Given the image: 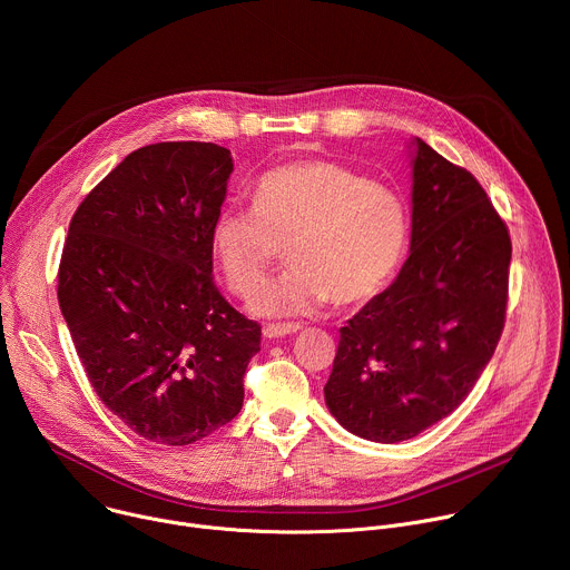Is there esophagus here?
Wrapping results in <instances>:
<instances>
[{
  "instance_id": "1",
  "label": "esophagus",
  "mask_w": 570,
  "mask_h": 570,
  "mask_svg": "<svg viewBox=\"0 0 570 570\" xmlns=\"http://www.w3.org/2000/svg\"><path fill=\"white\" fill-rule=\"evenodd\" d=\"M302 330L299 322H286V324H266L264 336L266 338H284L291 334H297Z\"/></svg>"
}]
</instances>
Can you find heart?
<instances>
[{"mask_svg":"<svg viewBox=\"0 0 570 570\" xmlns=\"http://www.w3.org/2000/svg\"><path fill=\"white\" fill-rule=\"evenodd\" d=\"M255 209H223L209 232L227 286L250 297L279 262L293 264L250 311L306 315L320 306L356 308L394 277L409 248L411 218L401 194L330 159L282 165L255 187Z\"/></svg>","mask_w":570,"mask_h":570,"instance_id":"1","label":"heart"}]
</instances>
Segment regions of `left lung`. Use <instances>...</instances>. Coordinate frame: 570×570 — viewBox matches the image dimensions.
<instances>
[{
	"instance_id": "1",
	"label": "left lung",
	"mask_w": 570,
	"mask_h": 570,
	"mask_svg": "<svg viewBox=\"0 0 570 570\" xmlns=\"http://www.w3.org/2000/svg\"><path fill=\"white\" fill-rule=\"evenodd\" d=\"M411 255L341 330L324 403L350 433L411 440L451 415L505 322L512 243L478 180L411 144Z\"/></svg>"
}]
</instances>
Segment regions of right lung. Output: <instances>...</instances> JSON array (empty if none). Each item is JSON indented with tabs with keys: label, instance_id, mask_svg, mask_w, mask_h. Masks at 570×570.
I'll return each instance as SVG.
<instances>
[{
	"label": "right lung",
	"instance_id": "right-lung-1",
	"mask_svg": "<svg viewBox=\"0 0 570 570\" xmlns=\"http://www.w3.org/2000/svg\"><path fill=\"white\" fill-rule=\"evenodd\" d=\"M232 153L207 141L132 150L76 209L58 302L76 354L130 431L155 444L207 438L243 405L262 327L212 279L209 232Z\"/></svg>",
	"mask_w": 570,
	"mask_h": 570
}]
</instances>
